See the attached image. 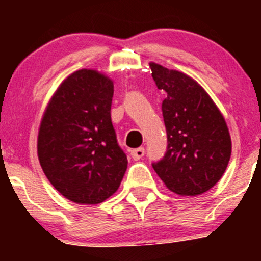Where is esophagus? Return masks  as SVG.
Wrapping results in <instances>:
<instances>
[{"label": "esophagus", "mask_w": 261, "mask_h": 261, "mask_svg": "<svg viewBox=\"0 0 261 261\" xmlns=\"http://www.w3.org/2000/svg\"><path fill=\"white\" fill-rule=\"evenodd\" d=\"M143 155H145V148H143V147L133 149V151H131V157H133L134 161L141 160Z\"/></svg>", "instance_id": "obj_1"}]
</instances>
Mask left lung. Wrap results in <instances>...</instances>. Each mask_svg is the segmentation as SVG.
<instances>
[{"label": "left lung", "mask_w": 261, "mask_h": 261, "mask_svg": "<svg viewBox=\"0 0 261 261\" xmlns=\"http://www.w3.org/2000/svg\"><path fill=\"white\" fill-rule=\"evenodd\" d=\"M155 86L167 93L162 103L167 152L152 164L173 193L195 196L222 178L232 152L228 127L216 104L188 74L151 62Z\"/></svg>", "instance_id": "1"}]
</instances>
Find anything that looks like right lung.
<instances>
[{"label": "right lung", "instance_id": "right-lung-1", "mask_svg": "<svg viewBox=\"0 0 261 261\" xmlns=\"http://www.w3.org/2000/svg\"><path fill=\"white\" fill-rule=\"evenodd\" d=\"M113 94L109 77L79 70L59 86L41 119V168L53 187L76 203L103 202L118 190L126 172V154L110 118Z\"/></svg>", "mask_w": 261, "mask_h": 261}]
</instances>
